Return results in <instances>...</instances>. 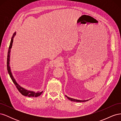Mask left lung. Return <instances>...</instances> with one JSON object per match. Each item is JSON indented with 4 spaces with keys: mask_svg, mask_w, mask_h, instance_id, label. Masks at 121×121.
I'll list each match as a JSON object with an SVG mask.
<instances>
[{
    "mask_svg": "<svg viewBox=\"0 0 121 121\" xmlns=\"http://www.w3.org/2000/svg\"><path fill=\"white\" fill-rule=\"evenodd\" d=\"M67 96V97L69 99V100H70L71 101H76V102H85V101H88V100H77V99H73V98H70L69 97H68L67 96Z\"/></svg>",
    "mask_w": 121,
    "mask_h": 121,
    "instance_id": "8db88e82",
    "label": "left lung"
}]
</instances>
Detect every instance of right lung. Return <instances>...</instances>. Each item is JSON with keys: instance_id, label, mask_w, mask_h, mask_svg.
<instances>
[{"instance_id": "right-lung-1", "label": "right lung", "mask_w": 121, "mask_h": 121, "mask_svg": "<svg viewBox=\"0 0 121 121\" xmlns=\"http://www.w3.org/2000/svg\"><path fill=\"white\" fill-rule=\"evenodd\" d=\"M16 33H14L13 37H12V39H11L10 43V45L9 46V48L8 50V57H7V69H8V71L9 74V75L11 79L12 80V81L13 83L14 84V85L16 86L17 88V90H19V92L23 95L26 96H28V97H37L40 96L42 93L43 91L42 92H37V93L34 92V91H29L26 89H25L21 87L20 85H18L17 83L16 82L15 80L13 78V76L12 75V73H11L10 71V66H9V57H10V49L12 48V45H13V39L14 37V36L16 35Z\"/></svg>"}]
</instances>
